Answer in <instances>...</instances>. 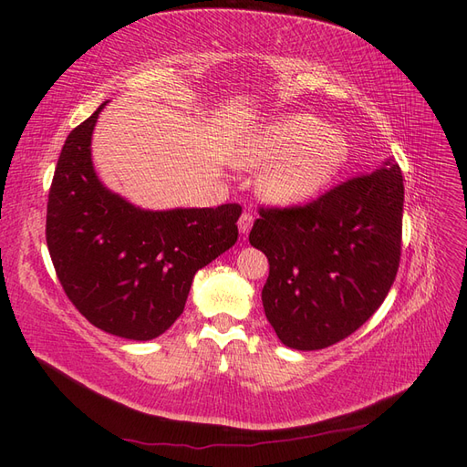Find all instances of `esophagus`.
Masks as SVG:
<instances>
[{
  "mask_svg": "<svg viewBox=\"0 0 467 467\" xmlns=\"http://www.w3.org/2000/svg\"><path fill=\"white\" fill-rule=\"evenodd\" d=\"M253 222H255V216H253L251 212H244V214L239 216V220H237L239 232H242V234H247V232L253 228Z\"/></svg>",
  "mask_w": 467,
  "mask_h": 467,
  "instance_id": "34e87169",
  "label": "esophagus"
}]
</instances>
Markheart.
Masks as SVG:
<instances>
[{
    "mask_svg": "<svg viewBox=\"0 0 467 467\" xmlns=\"http://www.w3.org/2000/svg\"><path fill=\"white\" fill-rule=\"evenodd\" d=\"M347 158L345 138L309 115L278 120L239 150L244 167L261 169L259 192L275 204H294L317 192Z\"/></svg>",
    "mask_w": 467,
    "mask_h": 467,
    "instance_id": "heart-1",
    "label": "heart"
}]
</instances>
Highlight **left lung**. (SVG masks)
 <instances>
[{
  "label": "left lung",
  "mask_w": 467,
  "mask_h": 467,
  "mask_svg": "<svg viewBox=\"0 0 467 467\" xmlns=\"http://www.w3.org/2000/svg\"><path fill=\"white\" fill-rule=\"evenodd\" d=\"M403 177L388 160L286 208H261L249 244L268 259L263 307L290 348L343 341L386 300L400 268Z\"/></svg>",
  "instance_id": "left-lung-1"
}]
</instances>
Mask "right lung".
Here are the masks:
<instances>
[{
    "instance_id": "obj_1",
    "label": "right lung",
    "mask_w": 467,
    "mask_h": 467,
    "mask_svg": "<svg viewBox=\"0 0 467 467\" xmlns=\"http://www.w3.org/2000/svg\"><path fill=\"white\" fill-rule=\"evenodd\" d=\"M69 132L48 192L47 245L66 296L95 327L132 341L165 333L192 278L237 242L239 204L142 210L97 179L99 112Z\"/></svg>"
}]
</instances>
